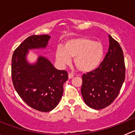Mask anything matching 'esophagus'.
<instances>
[{"mask_svg":"<svg viewBox=\"0 0 135 135\" xmlns=\"http://www.w3.org/2000/svg\"><path fill=\"white\" fill-rule=\"evenodd\" d=\"M74 77V74L72 73H69V79H71Z\"/></svg>","mask_w":135,"mask_h":135,"instance_id":"obj_1","label":"esophagus"}]
</instances>
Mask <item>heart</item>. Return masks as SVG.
Segmentation results:
<instances>
[{"label": "heart", "mask_w": 135, "mask_h": 135, "mask_svg": "<svg viewBox=\"0 0 135 135\" xmlns=\"http://www.w3.org/2000/svg\"><path fill=\"white\" fill-rule=\"evenodd\" d=\"M104 56L102 44L88 37H76L65 42L64 47L59 46L55 51V59L61 67L69 65L72 58L76 67L83 73H89L97 69Z\"/></svg>", "instance_id": "b5f03b06"}]
</instances>
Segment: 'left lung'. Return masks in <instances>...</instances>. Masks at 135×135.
Listing matches in <instances>:
<instances>
[{"label":"left lung","instance_id":"obj_1","mask_svg":"<svg viewBox=\"0 0 135 135\" xmlns=\"http://www.w3.org/2000/svg\"><path fill=\"white\" fill-rule=\"evenodd\" d=\"M109 47L103 62L92 72L82 76L81 93L85 104L95 110L109 106L119 94L126 77L123 53L110 35Z\"/></svg>","mask_w":135,"mask_h":135}]
</instances>
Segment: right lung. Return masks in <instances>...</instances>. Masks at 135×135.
Returning a JSON list of instances; mask_svg holds the SVG:
<instances>
[{
    "label": "right lung",
    "instance_id": "add662e5",
    "mask_svg": "<svg viewBox=\"0 0 135 135\" xmlns=\"http://www.w3.org/2000/svg\"><path fill=\"white\" fill-rule=\"evenodd\" d=\"M50 38L47 35L28 36L15 50L12 59V81L17 93L31 108L46 112L59 103L68 73L55 69L42 55L30 63L27 55L30 50L46 48Z\"/></svg>",
    "mask_w": 135,
    "mask_h": 135
}]
</instances>
